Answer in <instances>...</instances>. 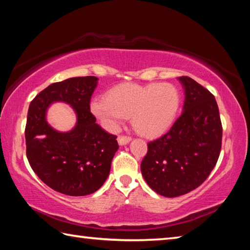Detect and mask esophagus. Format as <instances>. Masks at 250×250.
<instances>
[{"instance_id":"34e87169","label":"esophagus","mask_w":250,"mask_h":250,"mask_svg":"<svg viewBox=\"0 0 250 250\" xmlns=\"http://www.w3.org/2000/svg\"><path fill=\"white\" fill-rule=\"evenodd\" d=\"M130 141H131L130 137H125V135H119V137H118V143H119V146L128 145Z\"/></svg>"}]
</instances>
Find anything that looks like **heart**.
I'll return each instance as SVG.
<instances>
[{
    "label": "heart",
    "mask_w": 250,
    "mask_h": 250,
    "mask_svg": "<svg viewBox=\"0 0 250 250\" xmlns=\"http://www.w3.org/2000/svg\"><path fill=\"white\" fill-rule=\"evenodd\" d=\"M180 105L181 94L172 83H122L109 90L107 98L92 100L90 111L108 131L115 132L131 117L138 133L156 138L171 128Z\"/></svg>",
    "instance_id": "1"
}]
</instances>
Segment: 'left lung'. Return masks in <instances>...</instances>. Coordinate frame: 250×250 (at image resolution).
<instances>
[{
	"label": "left lung",
	"instance_id": "1",
	"mask_svg": "<svg viewBox=\"0 0 250 250\" xmlns=\"http://www.w3.org/2000/svg\"><path fill=\"white\" fill-rule=\"evenodd\" d=\"M184 88L183 111L167 133L147 143L142 176L155 193L184 195L198 188L216 166L222 147V122L210 92L189 77H179Z\"/></svg>",
	"mask_w": 250,
	"mask_h": 250
}]
</instances>
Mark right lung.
Returning a JSON list of instances; mask_svg holds the SVG:
<instances>
[{
	"label": "right lung",
	"mask_w": 250,
	"mask_h": 250,
	"mask_svg": "<svg viewBox=\"0 0 250 250\" xmlns=\"http://www.w3.org/2000/svg\"><path fill=\"white\" fill-rule=\"evenodd\" d=\"M98 78L74 77L49 84L29 104L26 154L33 171L44 183L69 196L95 193L109 176L111 161L119 149L117 137L96 124L90 99ZM64 102L73 108L76 125L69 131H58L47 122L48 108Z\"/></svg>",
	"instance_id": "1"
}]
</instances>
